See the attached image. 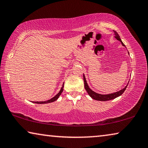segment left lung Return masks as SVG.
Returning <instances> with one entry per match:
<instances>
[{
    "mask_svg": "<svg viewBox=\"0 0 148 148\" xmlns=\"http://www.w3.org/2000/svg\"><path fill=\"white\" fill-rule=\"evenodd\" d=\"M114 36H114V37H115L117 40L120 41L121 42L122 45H123V46L125 47V44H124L123 43V41H121V39L120 38V36H119V34H117V32L116 31H114ZM84 87H85L86 90L87 91V92H88L89 95H90V97L93 99L97 100V101H109V100L115 99L116 97L121 95L124 93V91H125V90L126 89V87H127L128 84L127 85H126V86H125V88H123V90H121L120 91H117V92L113 93H110V94H107V95H101V94H99V93H95V91H92L90 88H89L88 84H87L86 79L85 76H84Z\"/></svg>",
    "mask_w": 148,
    "mask_h": 148,
    "instance_id": "obj_1",
    "label": "left lung"
}]
</instances>
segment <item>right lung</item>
Returning <instances> with one entry per match:
<instances>
[{
	"label": "right lung",
	"mask_w": 148,
	"mask_h": 148,
	"mask_svg": "<svg viewBox=\"0 0 148 148\" xmlns=\"http://www.w3.org/2000/svg\"><path fill=\"white\" fill-rule=\"evenodd\" d=\"M63 88H64V84H62V86L61 89H60V90L59 92H58L57 95H56L55 97H53V98H51V99L46 101H35V102H33V103H39V104H43V103H51V102H53L57 100L58 97H59V96L61 94L62 91H63Z\"/></svg>",
	"instance_id": "add662e5"
}]
</instances>
